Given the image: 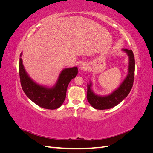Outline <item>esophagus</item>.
I'll list each match as a JSON object with an SVG mask.
<instances>
[{
  "instance_id": "esophagus-1",
  "label": "esophagus",
  "mask_w": 153,
  "mask_h": 153,
  "mask_svg": "<svg viewBox=\"0 0 153 153\" xmlns=\"http://www.w3.org/2000/svg\"><path fill=\"white\" fill-rule=\"evenodd\" d=\"M80 69H82V70H86V69H87V64L85 62H83L80 64Z\"/></svg>"
}]
</instances>
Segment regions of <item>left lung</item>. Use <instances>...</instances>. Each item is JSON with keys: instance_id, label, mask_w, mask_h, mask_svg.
<instances>
[{"instance_id": "left-lung-1", "label": "left lung", "mask_w": 153, "mask_h": 153, "mask_svg": "<svg viewBox=\"0 0 153 153\" xmlns=\"http://www.w3.org/2000/svg\"><path fill=\"white\" fill-rule=\"evenodd\" d=\"M123 50L129 56L128 74L117 89L108 96H100L95 94L91 89V82L87 85V100L92 107L96 109L105 110L114 107L126 98L131 89L135 76V58L131 50L123 49Z\"/></svg>"}]
</instances>
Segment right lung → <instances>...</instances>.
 Returning a JSON list of instances; mask_svg holds the SVG:
<instances>
[{
	"instance_id": "1",
	"label": "right lung",
	"mask_w": 153,
	"mask_h": 153,
	"mask_svg": "<svg viewBox=\"0 0 153 153\" xmlns=\"http://www.w3.org/2000/svg\"><path fill=\"white\" fill-rule=\"evenodd\" d=\"M19 74L22 89L27 96L41 108L54 110L59 108L64 103L69 83L77 75L78 68L73 67L63 69L56 84L52 88L39 85L32 80L26 73L21 58Z\"/></svg>"
}]
</instances>
